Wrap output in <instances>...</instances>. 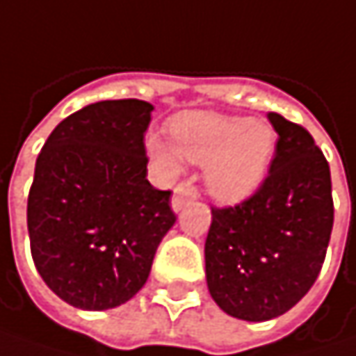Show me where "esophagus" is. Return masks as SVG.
I'll list each match as a JSON object with an SVG mask.
<instances>
[{"label":"esophagus","mask_w":356,"mask_h":356,"mask_svg":"<svg viewBox=\"0 0 356 356\" xmlns=\"http://www.w3.org/2000/svg\"><path fill=\"white\" fill-rule=\"evenodd\" d=\"M200 197V191H197V187H193L191 183H179L177 187H175V191H173V200H171V208L175 211H181V208L185 206V204H189V202H195Z\"/></svg>","instance_id":"34e87169"}]
</instances>
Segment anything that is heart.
I'll return each instance as SVG.
<instances>
[{"label":"heart","mask_w":356,"mask_h":356,"mask_svg":"<svg viewBox=\"0 0 356 356\" xmlns=\"http://www.w3.org/2000/svg\"><path fill=\"white\" fill-rule=\"evenodd\" d=\"M169 130L173 145L161 136H148V154L169 173L181 171V156L208 165V187L224 204L252 195L273 163L277 136L267 122L193 112L177 115Z\"/></svg>","instance_id":"1"}]
</instances>
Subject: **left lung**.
Here are the masks:
<instances>
[{
	"instance_id": "1",
	"label": "left lung",
	"mask_w": 356,
	"mask_h": 356,
	"mask_svg": "<svg viewBox=\"0 0 356 356\" xmlns=\"http://www.w3.org/2000/svg\"><path fill=\"white\" fill-rule=\"evenodd\" d=\"M275 156L263 185L232 208H211L206 279L228 316L265 322L314 285L330 243V167L304 126L269 112Z\"/></svg>"
}]
</instances>
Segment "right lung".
<instances>
[{"label":"right lung","instance_id":"1","mask_svg":"<svg viewBox=\"0 0 356 356\" xmlns=\"http://www.w3.org/2000/svg\"><path fill=\"white\" fill-rule=\"evenodd\" d=\"M152 110L140 99L85 106L52 130L36 159L28 195L32 259L71 306L110 309L132 300L177 220L171 191L146 179Z\"/></svg>","mask_w":356,"mask_h":356}]
</instances>
